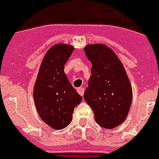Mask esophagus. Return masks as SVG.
<instances>
[{
    "instance_id": "1",
    "label": "esophagus",
    "mask_w": 159,
    "mask_h": 159,
    "mask_svg": "<svg viewBox=\"0 0 159 159\" xmlns=\"http://www.w3.org/2000/svg\"><path fill=\"white\" fill-rule=\"evenodd\" d=\"M77 92H78V93L80 96H84V88H79V89H77Z\"/></svg>"
}]
</instances>
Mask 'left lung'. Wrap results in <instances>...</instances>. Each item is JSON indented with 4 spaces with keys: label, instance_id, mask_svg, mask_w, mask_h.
Here are the masks:
<instances>
[{
    "label": "left lung",
    "instance_id": "obj_1",
    "mask_svg": "<svg viewBox=\"0 0 159 159\" xmlns=\"http://www.w3.org/2000/svg\"><path fill=\"white\" fill-rule=\"evenodd\" d=\"M84 52L92 63V75L84 95V100L94 112L96 123L112 129L122 124L128 116L132 86L124 66L108 46L89 44Z\"/></svg>",
    "mask_w": 159,
    "mask_h": 159
}]
</instances>
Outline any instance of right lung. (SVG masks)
<instances>
[{
  "label": "right lung",
  "mask_w": 159,
  "mask_h": 159,
  "mask_svg": "<svg viewBox=\"0 0 159 159\" xmlns=\"http://www.w3.org/2000/svg\"><path fill=\"white\" fill-rule=\"evenodd\" d=\"M74 47L54 45L43 58L34 86V100L39 116L55 129L66 128L72 120L74 108L82 100L64 72V65Z\"/></svg>",
  "instance_id": "1"
}]
</instances>
